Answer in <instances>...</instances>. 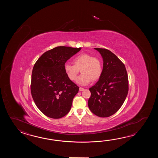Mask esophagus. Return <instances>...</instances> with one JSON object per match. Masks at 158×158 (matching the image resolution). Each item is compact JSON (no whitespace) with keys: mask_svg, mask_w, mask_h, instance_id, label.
Segmentation results:
<instances>
[{"mask_svg":"<svg viewBox=\"0 0 158 158\" xmlns=\"http://www.w3.org/2000/svg\"><path fill=\"white\" fill-rule=\"evenodd\" d=\"M84 88H82V87H80V88H79V91H84Z\"/></svg>","mask_w":158,"mask_h":158,"instance_id":"esophagus-1","label":"esophagus"}]
</instances>
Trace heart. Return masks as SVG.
Returning <instances> with one entry per match:
<instances>
[{
  "instance_id": "heart-1",
  "label": "heart",
  "mask_w": 158,
  "mask_h": 158,
  "mask_svg": "<svg viewBox=\"0 0 158 158\" xmlns=\"http://www.w3.org/2000/svg\"><path fill=\"white\" fill-rule=\"evenodd\" d=\"M74 65L68 63L64 64V71L68 77L74 81L77 77L80 70L82 74L77 80L78 84L86 85L91 81L98 80L102 73L103 65L101 60L90 54H81L74 57Z\"/></svg>"
}]
</instances>
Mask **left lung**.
Here are the masks:
<instances>
[{
    "label": "left lung",
    "instance_id": "1",
    "mask_svg": "<svg viewBox=\"0 0 158 158\" xmlns=\"http://www.w3.org/2000/svg\"><path fill=\"white\" fill-rule=\"evenodd\" d=\"M94 49L101 54L103 67L101 77L89 89L88 106L94 114L107 118L115 114L124 102L129 90L128 74L124 64L111 51Z\"/></svg>",
    "mask_w": 158,
    "mask_h": 158
}]
</instances>
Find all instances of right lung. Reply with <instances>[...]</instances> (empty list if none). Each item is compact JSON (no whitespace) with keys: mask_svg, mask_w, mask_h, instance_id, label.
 Here are the masks:
<instances>
[{"mask_svg":"<svg viewBox=\"0 0 158 158\" xmlns=\"http://www.w3.org/2000/svg\"><path fill=\"white\" fill-rule=\"evenodd\" d=\"M81 48L58 46L45 52L34 65L31 93L44 114L60 118L71 110L79 87L68 77L64 64Z\"/></svg>","mask_w":158,"mask_h":158,"instance_id":"add662e5","label":"right lung"}]
</instances>
